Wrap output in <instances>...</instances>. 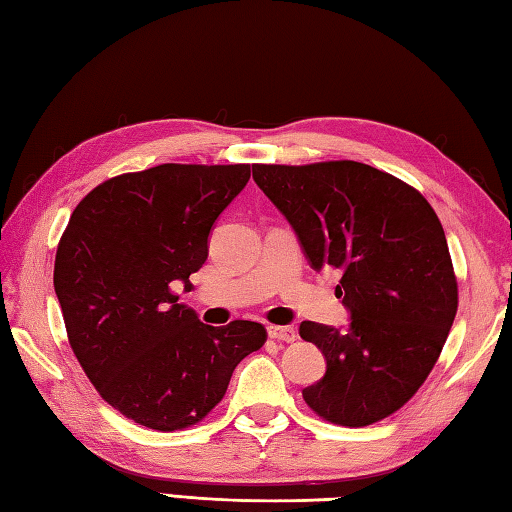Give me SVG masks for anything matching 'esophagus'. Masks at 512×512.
Segmentation results:
<instances>
[{
    "mask_svg": "<svg viewBox=\"0 0 512 512\" xmlns=\"http://www.w3.org/2000/svg\"><path fill=\"white\" fill-rule=\"evenodd\" d=\"M268 336L275 341H286V343H292L297 339V334L290 325H268Z\"/></svg>",
    "mask_w": 512,
    "mask_h": 512,
    "instance_id": "esophagus-1",
    "label": "esophagus"
}]
</instances>
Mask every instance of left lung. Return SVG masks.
I'll return each mask as SVG.
<instances>
[{"label": "left lung", "instance_id": "8db88e82", "mask_svg": "<svg viewBox=\"0 0 512 512\" xmlns=\"http://www.w3.org/2000/svg\"><path fill=\"white\" fill-rule=\"evenodd\" d=\"M253 178L314 270L336 268L345 330L303 321L325 356L303 389L321 418L365 427L398 411L436 365L458 312V281L436 211L409 184L363 162L255 165Z\"/></svg>", "mask_w": 512, "mask_h": 512}]
</instances>
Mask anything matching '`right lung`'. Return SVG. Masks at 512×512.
I'll return each instance as SVG.
<instances>
[{
	"label": "right lung",
	"instance_id": "obj_1",
	"mask_svg": "<svg viewBox=\"0 0 512 512\" xmlns=\"http://www.w3.org/2000/svg\"><path fill=\"white\" fill-rule=\"evenodd\" d=\"M248 178L250 165L123 173L85 195L61 237L54 292L74 356L103 400L143 427L200 422L266 341L262 323L213 328L178 301Z\"/></svg>",
	"mask_w": 512,
	"mask_h": 512
}]
</instances>
